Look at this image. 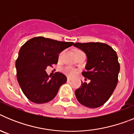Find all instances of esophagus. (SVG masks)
Returning a JSON list of instances; mask_svg holds the SVG:
<instances>
[{
    "label": "esophagus",
    "instance_id": "34e87169",
    "mask_svg": "<svg viewBox=\"0 0 134 134\" xmlns=\"http://www.w3.org/2000/svg\"><path fill=\"white\" fill-rule=\"evenodd\" d=\"M67 80H68V81H70V80H72V78L68 77V79H67Z\"/></svg>",
    "mask_w": 134,
    "mask_h": 134
}]
</instances>
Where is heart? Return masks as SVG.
<instances>
[{"mask_svg": "<svg viewBox=\"0 0 134 134\" xmlns=\"http://www.w3.org/2000/svg\"><path fill=\"white\" fill-rule=\"evenodd\" d=\"M77 52H80V51H77ZM63 55V52H61L60 54V58H61ZM64 72L66 73V74H68V75L70 76H73L75 75L76 74V70L73 69V68H70V67H66V68H64Z\"/></svg>", "mask_w": 134, "mask_h": 134, "instance_id": "b5f03b06", "label": "heart"}]
</instances>
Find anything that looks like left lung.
Here are the masks:
<instances>
[{"instance_id": "obj_1", "label": "left lung", "mask_w": 134, "mask_h": 134, "mask_svg": "<svg viewBox=\"0 0 134 134\" xmlns=\"http://www.w3.org/2000/svg\"><path fill=\"white\" fill-rule=\"evenodd\" d=\"M74 46L86 54V71L82 74L91 80L88 84L82 82L81 86L75 91L76 97L87 107H100L108 100L118 84L120 65L117 53L111 46L100 42L76 43Z\"/></svg>"}]
</instances>
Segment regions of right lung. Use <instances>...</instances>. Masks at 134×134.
<instances>
[{"mask_svg":"<svg viewBox=\"0 0 134 134\" xmlns=\"http://www.w3.org/2000/svg\"><path fill=\"white\" fill-rule=\"evenodd\" d=\"M73 44V42L35 37L22 46L15 62L16 78L29 100L41 104L55 97L67 79L59 72L50 77L45 70L48 66L58 63L59 54Z\"/></svg>","mask_w":134,"mask_h":134,"instance_id":"obj_1","label":"right lung"}]
</instances>
